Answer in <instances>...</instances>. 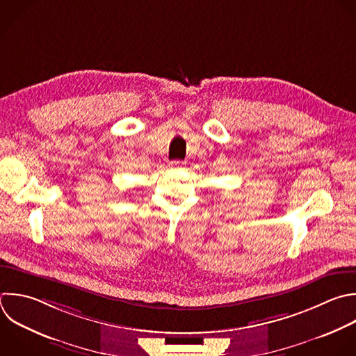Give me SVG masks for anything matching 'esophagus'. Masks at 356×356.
Returning a JSON list of instances; mask_svg holds the SVG:
<instances>
[{"mask_svg": "<svg viewBox=\"0 0 356 356\" xmlns=\"http://www.w3.org/2000/svg\"><path fill=\"white\" fill-rule=\"evenodd\" d=\"M168 165H170V168L177 170V168H179V167L182 165V161H179V160H174V161H170V163H168Z\"/></svg>", "mask_w": 356, "mask_h": 356, "instance_id": "esophagus-1", "label": "esophagus"}]
</instances>
